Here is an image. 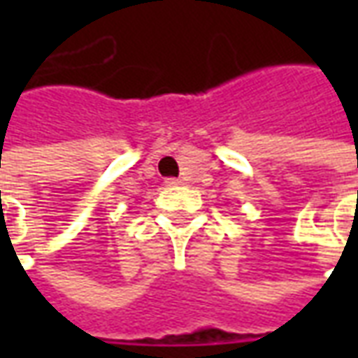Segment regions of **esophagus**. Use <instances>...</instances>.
Returning a JSON list of instances; mask_svg holds the SVG:
<instances>
[{
    "instance_id": "esophagus-1",
    "label": "esophagus",
    "mask_w": 358,
    "mask_h": 358,
    "mask_svg": "<svg viewBox=\"0 0 358 358\" xmlns=\"http://www.w3.org/2000/svg\"><path fill=\"white\" fill-rule=\"evenodd\" d=\"M182 184H184V182L178 178H166V186L174 187V186H182Z\"/></svg>"
}]
</instances>
